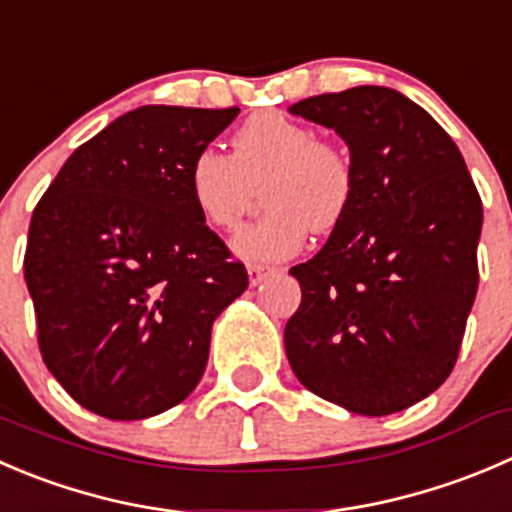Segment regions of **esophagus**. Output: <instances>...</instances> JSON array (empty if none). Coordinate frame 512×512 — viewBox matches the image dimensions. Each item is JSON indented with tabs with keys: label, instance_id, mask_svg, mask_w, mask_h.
<instances>
[{
	"label": "esophagus",
	"instance_id": "34e87169",
	"mask_svg": "<svg viewBox=\"0 0 512 512\" xmlns=\"http://www.w3.org/2000/svg\"><path fill=\"white\" fill-rule=\"evenodd\" d=\"M270 272H272V267H267V265H257V262H250V265H247V275H250L252 285H257V282L265 280Z\"/></svg>",
	"mask_w": 512,
	"mask_h": 512
}]
</instances>
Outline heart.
<instances>
[{
	"label": "heart",
	"mask_w": 512,
	"mask_h": 512,
	"mask_svg": "<svg viewBox=\"0 0 512 512\" xmlns=\"http://www.w3.org/2000/svg\"><path fill=\"white\" fill-rule=\"evenodd\" d=\"M262 182V202L270 212L232 240L242 260L272 262L295 255L310 227L330 232L340 225L355 192L345 150L317 140L307 124L280 112L252 114L232 135V155L205 147L187 170L192 205L215 230L240 225Z\"/></svg>",
	"instance_id": "b5f03b06"
}]
</instances>
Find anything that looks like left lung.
<instances>
[{
	"mask_svg": "<svg viewBox=\"0 0 512 512\" xmlns=\"http://www.w3.org/2000/svg\"><path fill=\"white\" fill-rule=\"evenodd\" d=\"M350 150L355 192L285 325L292 372L357 415L400 413L448 380L478 292L483 202L463 155L420 104L352 87L292 104Z\"/></svg>",
	"mask_w": 512,
	"mask_h": 512,
	"instance_id": "8db88e82",
	"label": "left lung"
}]
</instances>
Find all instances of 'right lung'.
Here are the masks:
<instances>
[{"instance_id": "1", "label": "right lung", "mask_w": 512, "mask_h": 512, "mask_svg": "<svg viewBox=\"0 0 512 512\" xmlns=\"http://www.w3.org/2000/svg\"><path fill=\"white\" fill-rule=\"evenodd\" d=\"M240 109L145 104L72 152L34 207L24 280L44 365L82 408L145 420L197 388L247 270L192 205V157Z\"/></svg>"}]
</instances>
